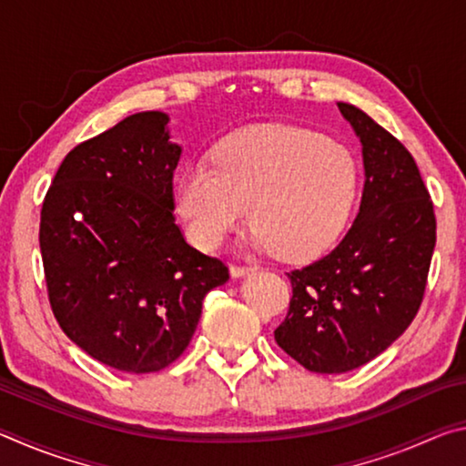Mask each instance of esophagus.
<instances>
[{
	"label": "esophagus",
	"mask_w": 466,
	"mask_h": 466,
	"mask_svg": "<svg viewBox=\"0 0 466 466\" xmlns=\"http://www.w3.org/2000/svg\"><path fill=\"white\" fill-rule=\"evenodd\" d=\"M255 269H257L255 265H238V263H234L230 267V273L234 275V278H242V275H248V273H252Z\"/></svg>",
	"instance_id": "1"
}]
</instances>
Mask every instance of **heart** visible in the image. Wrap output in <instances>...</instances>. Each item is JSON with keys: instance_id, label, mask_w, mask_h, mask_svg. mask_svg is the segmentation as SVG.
I'll return each mask as SVG.
<instances>
[{"instance_id": "obj_1", "label": "heart", "mask_w": 466, "mask_h": 466, "mask_svg": "<svg viewBox=\"0 0 466 466\" xmlns=\"http://www.w3.org/2000/svg\"><path fill=\"white\" fill-rule=\"evenodd\" d=\"M360 177L356 154L322 133L257 125L226 137L211 164L185 168L177 183V211L197 247L216 248L250 208L257 247L299 261L341 234Z\"/></svg>"}]
</instances>
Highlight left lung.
Segmentation results:
<instances>
[{
  "label": "left lung",
  "mask_w": 466,
  "mask_h": 466,
  "mask_svg": "<svg viewBox=\"0 0 466 466\" xmlns=\"http://www.w3.org/2000/svg\"><path fill=\"white\" fill-rule=\"evenodd\" d=\"M339 110L364 146L360 211L329 255L288 271L289 310L275 329L281 350L319 374L364 366L405 333L436 247L433 201L413 156L364 110Z\"/></svg>",
  "instance_id": "8db88e82"
}]
</instances>
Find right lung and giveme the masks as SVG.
<instances>
[{"label":"right lung","mask_w":466,"mask_h":466,"mask_svg":"<svg viewBox=\"0 0 466 466\" xmlns=\"http://www.w3.org/2000/svg\"><path fill=\"white\" fill-rule=\"evenodd\" d=\"M168 115L144 110L77 144L41 209L46 294L76 345L121 372H160L180 358L203 298L230 278L175 222L180 147Z\"/></svg>","instance_id":"obj_1"}]
</instances>
